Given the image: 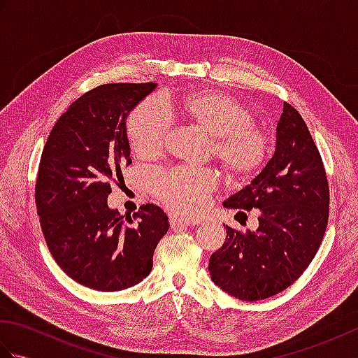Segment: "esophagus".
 Returning a JSON list of instances; mask_svg holds the SVG:
<instances>
[{
  "label": "esophagus",
  "mask_w": 358,
  "mask_h": 358,
  "mask_svg": "<svg viewBox=\"0 0 358 358\" xmlns=\"http://www.w3.org/2000/svg\"><path fill=\"white\" fill-rule=\"evenodd\" d=\"M169 222H171V226L173 227H185V226H192L195 224L194 222H189V220H185V218H180L177 215H171L169 217Z\"/></svg>",
  "instance_id": "obj_1"
}]
</instances>
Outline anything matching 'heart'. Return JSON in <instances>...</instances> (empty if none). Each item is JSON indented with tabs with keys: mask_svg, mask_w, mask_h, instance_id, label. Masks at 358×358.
I'll use <instances>...</instances> for the list:
<instances>
[{
	"mask_svg": "<svg viewBox=\"0 0 358 358\" xmlns=\"http://www.w3.org/2000/svg\"><path fill=\"white\" fill-rule=\"evenodd\" d=\"M171 110L210 136L208 154L232 183L254 178L268 163L272 154L271 134L254 123V112L237 98L220 90H194L175 98ZM171 131V113L157 96L144 98L126 121L129 144L143 159L162 154ZM150 185L157 199L171 210L195 217L208 208L217 177L206 167L177 166L157 171Z\"/></svg>",
	"mask_w": 358,
	"mask_h": 358,
	"instance_id": "1",
	"label": "heart"
}]
</instances>
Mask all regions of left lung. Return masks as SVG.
Instances as JSON below:
<instances>
[{"instance_id":"1","label":"left lung","mask_w":358,"mask_h":358,"mask_svg":"<svg viewBox=\"0 0 358 358\" xmlns=\"http://www.w3.org/2000/svg\"><path fill=\"white\" fill-rule=\"evenodd\" d=\"M223 206L245 215L243 209H258V229L226 226V241L209 258L212 281L235 299H269L314 260L328 226L329 185L309 129L289 103L277 124L275 154Z\"/></svg>"}]
</instances>
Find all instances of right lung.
<instances>
[{
	"mask_svg": "<svg viewBox=\"0 0 358 358\" xmlns=\"http://www.w3.org/2000/svg\"><path fill=\"white\" fill-rule=\"evenodd\" d=\"M155 83L101 85L71 104L44 144L35 203L52 257L72 280L115 292L149 275L169 218L155 204L132 217L108 206L132 163L126 118Z\"/></svg>",
	"mask_w": 358,
	"mask_h": 358,
	"instance_id": "1",
	"label": "right lung"
}]
</instances>
